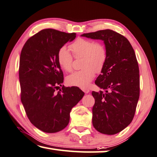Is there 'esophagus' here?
Here are the masks:
<instances>
[{"mask_svg": "<svg viewBox=\"0 0 157 157\" xmlns=\"http://www.w3.org/2000/svg\"><path fill=\"white\" fill-rule=\"evenodd\" d=\"M82 90H83V91L86 93V94H88V93L90 92V90L87 88H83V89H82Z\"/></svg>", "mask_w": 157, "mask_h": 157, "instance_id": "esophagus-1", "label": "esophagus"}]
</instances>
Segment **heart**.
Instances as JSON below:
<instances>
[{"mask_svg": "<svg viewBox=\"0 0 157 157\" xmlns=\"http://www.w3.org/2000/svg\"><path fill=\"white\" fill-rule=\"evenodd\" d=\"M71 49L76 57L83 56L82 68L69 75L66 81L69 86L86 88L94 79L95 72L102 70L107 59L105 48L101 43H95L90 40L78 38L71 45ZM60 67L66 71L72 69L73 56L70 49L63 46L59 49L57 55Z\"/></svg>", "mask_w": 157, "mask_h": 157, "instance_id": "obj_1", "label": "heart"}]
</instances>
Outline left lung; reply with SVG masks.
Wrapping results in <instances>:
<instances>
[{
	"mask_svg": "<svg viewBox=\"0 0 157 157\" xmlns=\"http://www.w3.org/2000/svg\"><path fill=\"white\" fill-rule=\"evenodd\" d=\"M103 41L107 59L95 84L103 91H92L95 99L92 124L99 132L112 135L132 121L139 98V69L134 49L123 36L111 29L83 34Z\"/></svg>",
	"mask_w": 157,
	"mask_h": 157,
	"instance_id": "8db88e82",
	"label": "left lung"
}]
</instances>
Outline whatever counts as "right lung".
Listing matches in <instances>:
<instances>
[{"label": "right lung", "mask_w": 157, "mask_h": 157, "mask_svg": "<svg viewBox=\"0 0 157 157\" xmlns=\"http://www.w3.org/2000/svg\"><path fill=\"white\" fill-rule=\"evenodd\" d=\"M76 38L75 33L45 29L29 38L22 49L19 63L21 102L27 116L38 130L58 132L70 122V113L85 93L78 87H62L63 74L58 52Z\"/></svg>", "instance_id": "add662e5"}]
</instances>
